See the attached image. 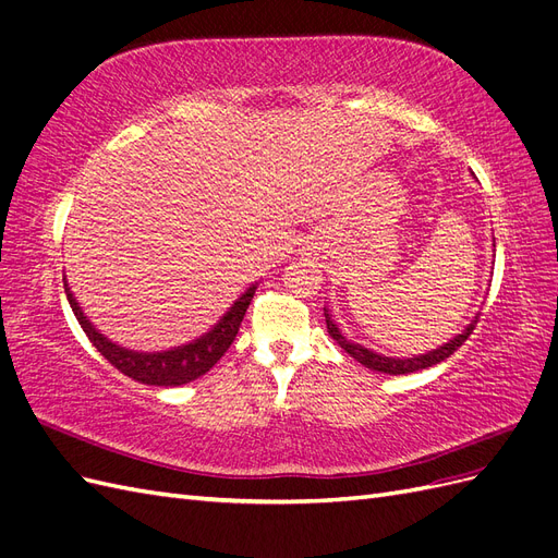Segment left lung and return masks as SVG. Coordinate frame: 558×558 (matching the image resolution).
Masks as SVG:
<instances>
[{"label": "left lung", "mask_w": 558, "mask_h": 558, "mask_svg": "<svg viewBox=\"0 0 558 558\" xmlns=\"http://www.w3.org/2000/svg\"><path fill=\"white\" fill-rule=\"evenodd\" d=\"M324 312H326V328H328V335L332 337V340L340 344L353 361H359L361 365H365L369 369H377V373H386V375H410V373H416V369H424V367H433L437 363H442L445 359H449L451 353L468 340V337L472 335V330H475L477 320H480V316H475V320H472V324L461 335H456L449 344L435 349L430 353H424V356L388 359V356H381V353H375V351H369V349H365L361 344H353V342L344 340L340 328L332 324L328 310H324Z\"/></svg>", "instance_id": "left-lung-1"}]
</instances>
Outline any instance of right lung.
<instances>
[{"mask_svg": "<svg viewBox=\"0 0 558 558\" xmlns=\"http://www.w3.org/2000/svg\"><path fill=\"white\" fill-rule=\"evenodd\" d=\"M64 293H66V300H70L72 312L81 324L83 332L88 335L93 347L102 353L118 373H123L125 377L146 386H181L209 373V369L221 361L223 353L234 342V337H238L242 318L251 305V298L256 293V286H251V289L234 302L230 312L218 320L211 332H207L205 337H199V340L185 344L181 349L162 351V353H137V351H128L123 347H116L88 324V318L83 316L78 302L74 300L70 289H66V283H64Z\"/></svg>", "mask_w": 558, "mask_h": 558, "instance_id": "add662e5", "label": "right lung"}]
</instances>
